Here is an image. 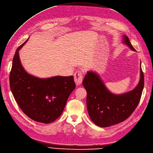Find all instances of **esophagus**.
<instances>
[{
  "label": "esophagus",
  "instance_id": "1",
  "mask_svg": "<svg viewBox=\"0 0 153 153\" xmlns=\"http://www.w3.org/2000/svg\"><path fill=\"white\" fill-rule=\"evenodd\" d=\"M74 81L77 85H80L82 82L83 73L81 71H77L74 74Z\"/></svg>",
  "mask_w": 153,
  "mask_h": 153
}]
</instances>
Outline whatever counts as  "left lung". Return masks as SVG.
<instances>
[{
    "mask_svg": "<svg viewBox=\"0 0 153 153\" xmlns=\"http://www.w3.org/2000/svg\"><path fill=\"white\" fill-rule=\"evenodd\" d=\"M123 42L136 51L127 36H123ZM144 84L141 65L140 80L137 85L133 90L119 95L109 91L96 73L88 72L82 84L87 91V108L92 121L99 127L105 128L125 121L134 111L140 101Z\"/></svg>",
    "mask_w": 153,
    "mask_h": 153,
    "instance_id": "1",
    "label": "left lung"
}]
</instances>
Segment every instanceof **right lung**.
<instances>
[{
	"label": "right lung",
	"mask_w": 153,
	"mask_h": 153,
	"mask_svg": "<svg viewBox=\"0 0 153 153\" xmlns=\"http://www.w3.org/2000/svg\"><path fill=\"white\" fill-rule=\"evenodd\" d=\"M16 51L10 72L12 93L25 114L37 122L49 124L61 115L71 92L76 88L74 77L54 76L41 79L30 75L23 68L19 51Z\"/></svg>",
	"instance_id": "right-lung-1"
}]
</instances>
